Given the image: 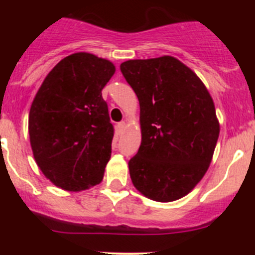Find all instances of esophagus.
<instances>
[{
    "label": "esophagus",
    "instance_id": "esophagus-1",
    "mask_svg": "<svg viewBox=\"0 0 255 255\" xmlns=\"http://www.w3.org/2000/svg\"><path fill=\"white\" fill-rule=\"evenodd\" d=\"M125 128H126V122H125V121H122V122L117 123L118 132H123V130H125Z\"/></svg>",
    "mask_w": 255,
    "mask_h": 255
}]
</instances>
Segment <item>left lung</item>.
I'll return each instance as SVG.
<instances>
[{
    "label": "left lung",
    "instance_id": "1",
    "mask_svg": "<svg viewBox=\"0 0 255 255\" xmlns=\"http://www.w3.org/2000/svg\"><path fill=\"white\" fill-rule=\"evenodd\" d=\"M121 71L140 107L142 143L128 163L133 185L154 201L181 199L212 160L220 134L212 97L174 56L128 60Z\"/></svg>",
    "mask_w": 255,
    "mask_h": 255
}]
</instances>
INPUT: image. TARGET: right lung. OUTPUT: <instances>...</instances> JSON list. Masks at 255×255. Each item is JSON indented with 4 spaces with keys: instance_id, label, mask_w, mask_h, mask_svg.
Listing matches in <instances>:
<instances>
[{
    "instance_id": "add662e5",
    "label": "right lung",
    "mask_w": 255,
    "mask_h": 255,
    "mask_svg": "<svg viewBox=\"0 0 255 255\" xmlns=\"http://www.w3.org/2000/svg\"><path fill=\"white\" fill-rule=\"evenodd\" d=\"M115 71L106 59L71 54L51 69L33 100V155L45 177L63 190L81 191L104 179L113 126L101 91Z\"/></svg>"
}]
</instances>
